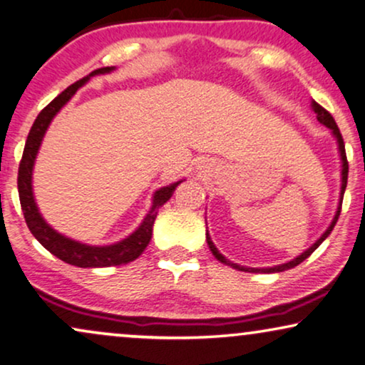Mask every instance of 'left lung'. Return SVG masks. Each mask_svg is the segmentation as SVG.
Here are the masks:
<instances>
[{"mask_svg":"<svg viewBox=\"0 0 365 365\" xmlns=\"http://www.w3.org/2000/svg\"><path fill=\"white\" fill-rule=\"evenodd\" d=\"M312 109L315 110V113H317V119H318V121H320L322 124H324V126H327V128H329L330 131H331V136H334V138H335V141H336V150H339V155H340V163H342V170H340V182H342V183H340L339 205H336L335 215H334V219H331L330 225H329V227H327L325 232L322 234V236L318 237L317 241L313 242L312 246L307 249V251H303V252H302V255H298L297 257H293L292 261H288V262H283V264H278V266H271V267H247V266H241V264H237V262H232V261L225 259V256L220 255V252H219V249H217V247H215V244L212 242V239H210V234H209V230H207V232H205L207 244H209V247H210L212 255L215 256V259L222 262V264H225V266H230V267H234V269H237V271H246V273H281V271L292 269V267L298 266L299 262H303V261H305L307 257L310 256L312 252L315 251V249H317L318 246H320V244L324 242L327 237L330 236V232H331V230H334L335 224H336V220H339L340 209H342V200H344V193H345V188H347V177H349V163H347V155H345V145H344L342 135H340V131H339V126H336L335 119L331 118V114L329 113V110H325L324 108H322L320 104H317L315 101H312ZM205 224H207V222H205Z\"/></svg>","mask_w":365,"mask_h":365,"instance_id":"8db88e82","label":"left lung"}]
</instances>
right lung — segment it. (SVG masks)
<instances>
[{
	"mask_svg": "<svg viewBox=\"0 0 365 365\" xmlns=\"http://www.w3.org/2000/svg\"><path fill=\"white\" fill-rule=\"evenodd\" d=\"M116 67H103L98 71L91 72L89 76L81 79L76 84L68 86L62 94H58L47 108L36 116L34 126H31L29 138H26L25 150H23V156L20 161V170H18V193H20V204L23 215H25L26 225H29L30 232L34 234L36 241L41 246L57 256L58 259L72 266L79 267H109V266H121L128 264V262L135 261L140 257L151 241V234H153V224L156 215H158V209L163 204H167L170 197L173 195L175 188H177L183 180L170 183L167 187H161L153 193L151 198V207L141 224L138 225L135 232L129 234L128 237L121 239V241L108 244V246H92V244H86L76 239L63 236L58 230H55L43 215L40 214L38 205H36L35 195H34V167L36 155L43 141L45 133L52 123V119L57 116L58 110L66 106L68 101L73 98L77 91L82 86L91 81V77L101 76V73L113 72Z\"/></svg>",
	"mask_w": 365,
	"mask_h": 365,
	"instance_id": "obj_1",
	"label": "right lung"
}]
</instances>
